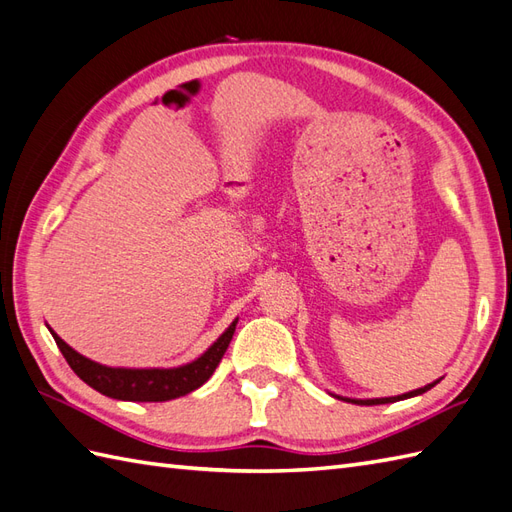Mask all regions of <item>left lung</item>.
<instances>
[{
	"label": "left lung",
	"instance_id": "obj_1",
	"mask_svg": "<svg viewBox=\"0 0 512 512\" xmlns=\"http://www.w3.org/2000/svg\"><path fill=\"white\" fill-rule=\"evenodd\" d=\"M434 384H439V380H436V382H432V384H426V386H421V389H415V391H410V393H404V395H397V397H373V400H352V397H341V395H334V397H339V400H343V402H352V404H358V406H376V404H391V402H400V400H408V397H415V395H421V393H426V391H430Z\"/></svg>",
	"mask_w": 512,
	"mask_h": 512
}]
</instances>
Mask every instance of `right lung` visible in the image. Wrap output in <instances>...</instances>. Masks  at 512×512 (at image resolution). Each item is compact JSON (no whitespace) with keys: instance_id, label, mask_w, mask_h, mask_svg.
<instances>
[{"instance_id":"add662e5","label":"right lung","mask_w":512,"mask_h":512,"mask_svg":"<svg viewBox=\"0 0 512 512\" xmlns=\"http://www.w3.org/2000/svg\"><path fill=\"white\" fill-rule=\"evenodd\" d=\"M236 321L239 319H234L228 330L223 332L202 356L195 358L193 363H186L173 369H126L99 365L95 360L86 358L73 350V347H69L52 328H49V332H52L54 341L60 347V352L65 356L69 367L76 371V376L89 384L91 389L106 397H112V400L123 402H169L199 389V386L213 376L232 341Z\"/></svg>"}]
</instances>
